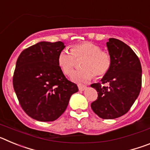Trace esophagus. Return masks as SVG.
<instances>
[{
  "label": "esophagus",
  "instance_id": "obj_1",
  "mask_svg": "<svg viewBox=\"0 0 150 150\" xmlns=\"http://www.w3.org/2000/svg\"><path fill=\"white\" fill-rule=\"evenodd\" d=\"M78 88H79V91H84V90L86 89L87 87H86V86H84V85L79 84L78 85Z\"/></svg>",
  "mask_w": 150,
  "mask_h": 150
}]
</instances>
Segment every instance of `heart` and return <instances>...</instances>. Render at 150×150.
I'll return each mask as SVG.
<instances>
[{"label":"heart","instance_id":"heart-1","mask_svg":"<svg viewBox=\"0 0 150 150\" xmlns=\"http://www.w3.org/2000/svg\"><path fill=\"white\" fill-rule=\"evenodd\" d=\"M84 57L81 63L83 68L74 71L71 75V80L76 83H86L94 77L105 75L111 65L110 56L107 52L102 51L100 47L91 42H83L75 44L71 51L67 49L62 50L58 55V64L66 75L72 74L76 65V60Z\"/></svg>","mask_w":150,"mask_h":150}]
</instances>
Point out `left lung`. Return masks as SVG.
<instances>
[{
    "mask_svg": "<svg viewBox=\"0 0 150 150\" xmlns=\"http://www.w3.org/2000/svg\"><path fill=\"white\" fill-rule=\"evenodd\" d=\"M111 59L109 71L91 87L98 92L91 107L99 117L112 120L125 114L140 94L142 68L138 57L122 41L110 38L107 42ZM107 84V86H104Z\"/></svg>",
    "mask_w": 150,
    "mask_h": 150,
    "instance_id": "left-lung-1",
    "label": "left lung"
}]
</instances>
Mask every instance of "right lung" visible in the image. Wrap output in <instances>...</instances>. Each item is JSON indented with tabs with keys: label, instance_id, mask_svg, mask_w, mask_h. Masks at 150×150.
<instances>
[{
	"label": "right lung",
	"instance_id": "1",
	"mask_svg": "<svg viewBox=\"0 0 150 150\" xmlns=\"http://www.w3.org/2000/svg\"><path fill=\"white\" fill-rule=\"evenodd\" d=\"M64 47L61 41H41L23 50L17 59L13 88L22 108L34 120L55 121L79 90L58 64V55Z\"/></svg>",
	"mask_w": 150,
	"mask_h": 150
}]
</instances>
